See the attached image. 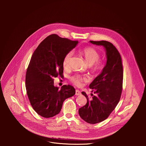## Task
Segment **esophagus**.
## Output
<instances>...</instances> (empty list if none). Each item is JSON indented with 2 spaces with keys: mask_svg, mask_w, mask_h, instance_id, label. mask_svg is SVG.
Instances as JSON below:
<instances>
[{
  "mask_svg": "<svg viewBox=\"0 0 146 146\" xmlns=\"http://www.w3.org/2000/svg\"><path fill=\"white\" fill-rule=\"evenodd\" d=\"M76 95H81V92H80L79 90H76Z\"/></svg>",
  "mask_w": 146,
  "mask_h": 146,
  "instance_id": "1",
  "label": "esophagus"
}]
</instances>
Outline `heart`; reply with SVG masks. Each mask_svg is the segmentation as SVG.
<instances>
[{
	"label": "heart",
	"mask_w": 146,
	"mask_h": 146,
	"mask_svg": "<svg viewBox=\"0 0 146 146\" xmlns=\"http://www.w3.org/2000/svg\"><path fill=\"white\" fill-rule=\"evenodd\" d=\"M80 52L84 56L86 62L89 66H92L94 64V70L95 72H99L102 69V64L100 63L99 62H98L100 57V54L95 48L91 47H85L80 49ZM73 55V52L69 51L64 56L63 60V66L65 68H68L69 67ZM96 62H97L96 63ZM70 80L76 86H80L83 81H86V77L79 74H74L70 77Z\"/></svg>",
	"instance_id": "b5f03b06"
}]
</instances>
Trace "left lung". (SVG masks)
<instances>
[{
  "mask_svg": "<svg viewBox=\"0 0 146 146\" xmlns=\"http://www.w3.org/2000/svg\"><path fill=\"white\" fill-rule=\"evenodd\" d=\"M90 42L103 46L107 58L102 72L90 85L94 95L91 94L90 99L86 92H81L87 102L79 109V115L86 122L95 124L106 119L118 103L122 89L123 68L121 55L112 43L104 40Z\"/></svg>",
  "mask_w": 146,
  "mask_h": 146,
  "instance_id": "left-lung-1",
  "label": "left lung"
}]
</instances>
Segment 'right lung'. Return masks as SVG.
Wrapping results in <instances>:
<instances>
[{
	"label": "right lung",
	"mask_w": 146,
	"mask_h": 146,
	"mask_svg": "<svg viewBox=\"0 0 146 146\" xmlns=\"http://www.w3.org/2000/svg\"><path fill=\"white\" fill-rule=\"evenodd\" d=\"M77 44L78 41L51 35L41 41L31 57L26 73V90L31 106L41 117L58 114L64 100L76 93L70 85L60 89L54 86V78L63 77L64 56Z\"/></svg>",
	"instance_id": "right-lung-1"
}]
</instances>
